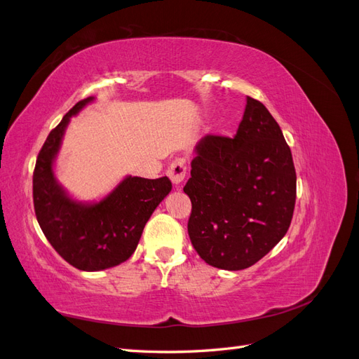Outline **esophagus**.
<instances>
[{
  "mask_svg": "<svg viewBox=\"0 0 359 359\" xmlns=\"http://www.w3.org/2000/svg\"><path fill=\"white\" fill-rule=\"evenodd\" d=\"M186 173H187L186 158L178 157L173 160L170 163V166L168 168V175L173 184H181L184 181V178H186Z\"/></svg>",
  "mask_w": 359,
  "mask_h": 359,
  "instance_id": "obj_1",
  "label": "esophagus"
}]
</instances>
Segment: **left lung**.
Masks as SVG:
<instances>
[{
  "label": "left lung",
  "instance_id": "1",
  "mask_svg": "<svg viewBox=\"0 0 359 359\" xmlns=\"http://www.w3.org/2000/svg\"><path fill=\"white\" fill-rule=\"evenodd\" d=\"M190 173L187 229L208 265L245 269L286 235L297 199L295 166L280 126L259 100L247 97L233 137L201 140Z\"/></svg>",
  "mask_w": 359,
  "mask_h": 359
}]
</instances>
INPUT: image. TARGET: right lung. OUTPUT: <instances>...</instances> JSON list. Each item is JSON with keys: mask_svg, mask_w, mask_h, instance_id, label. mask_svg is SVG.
Returning <instances> with one entry per match:
<instances>
[{"mask_svg": "<svg viewBox=\"0 0 359 359\" xmlns=\"http://www.w3.org/2000/svg\"><path fill=\"white\" fill-rule=\"evenodd\" d=\"M76 103L52 130L37 156L32 175V199L37 222L55 252L81 271L112 268L135 253L151 214L172 190L168 177H127L97 203H81L53 177V160L70 118L93 102Z\"/></svg>", "mask_w": 359, "mask_h": 359, "instance_id": "obj_1", "label": "right lung"}]
</instances>
